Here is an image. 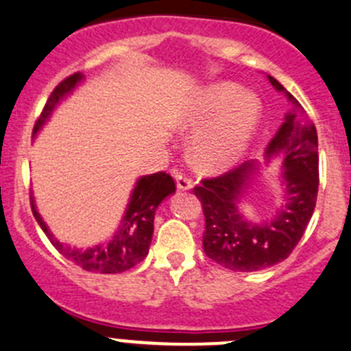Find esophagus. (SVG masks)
<instances>
[{
	"instance_id": "34e87169",
	"label": "esophagus",
	"mask_w": 351,
	"mask_h": 351,
	"mask_svg": "<svg viewBox=\"0 0 351 351\" xmlns=\"http://www.w3.org/2000/svg\"><path fill=\"white\" fill-rule=\"evenodd\" d=\"M173 178H176V182H178V188L181 189V191H188V189L193 188V181L189 176H186L182 170H176L173 172Z\"/></svg>"
}]
</instances>
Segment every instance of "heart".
<instances>
[{
    "instance_id": "obj_1",
    "label": "heart",
    "mask_w": 351,
    "mask_h": 351,
    "mask_svg": "<svg viewBox=\"0 0 351 351\" xmlns=\"http://www.w3.org/2000/svg\"><path fill=\"white\" fill-rule=\"evenodd\" d=\"M262 105L234 82L199 89L186 106L181 128L195 132L193 160L205 170L231 167L241 158L258 128Z\"/></svg>"
}]
</instances>
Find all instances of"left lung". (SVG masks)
Returning <instances> with one entry per match:
<instances>
[{
    "label": "left lung",
    "mask_w": 351,
    "mask_h": 351,
    "mask_svg": "<svg viewBox=\"0 0 351 351\" xmlns=\"http://www.w3.org/2000/svg\"><path fill=\"white\" fill-rule=\"evenodd\" d=\"M278 91L281 84L269 75ZM295 108L286 115L267 155L285 156L286 203L281 213L265 223L246 222L238 212L248 176L255 169L245 162L217 178L203 179L195 186L205 215L203 250L208 258L234 272H255L282 262L291 255L310 222L319 191V152L317 129L289 93Z\"/></svg>",
    "instance_id": "obj_1"
}]
</instances>
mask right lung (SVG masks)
Masks as SVG:
<instances>
[{
	"instance_id": "add662e5",
	"label": "right lung",
	"mask_w": 351,
	"mask_h": 351,
	"mask_svg": "<svg viewBox=\"0 0 351 351\" xmlns=\"http://www.w3.org/2000/svg\"><path fill=\"white\" fill-rule=\"evenodd\" d=\"M82 81V73L75 72L63 79L53 93L49 95L48 101H46L45 108H43L41 115L38 117L34 123V134L41 129L43 123L46 122L49 115H51L53 108L56 103L69 95L77 82ZM176 191V182L165 172H156L152 176H145L138 181L134 191H132L131 202H129L128 212L123 215L122 226H120L119 232L113 236L112 241L105 243L101 246H95L89 250H75L65 246L60 243L55 236L49 232L46 228V223L43 222L41 215L38 213L34 206V199L31 196V206L32 213H34L36 220L48 236L51 245L58 250L60 253L72 260L75 265L81 269L88 270V272H99V274H120L123 270L132 269L138 265L139 262L145 260L148 255L149 245H152L153 236V220H155V212L158 208L160 203L167 198L169 195Z\"/></svg>"
}]
</instances>
